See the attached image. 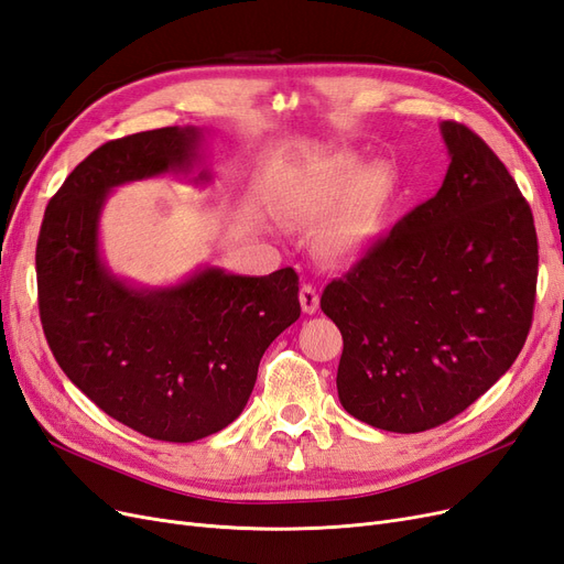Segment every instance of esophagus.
Returning <instances> with one entry per match:
<instances>
[{
	"instance_id": "esophagus-1",
	"label": "esophagus",
	"mask_w": 564,
	"mask_h": 564,
	"mask_svg": "<svg viewBox=\"0 0 564 564\" xmlns=\"http://www.w3.org/2000/svg\"><path fill=\"white\" fill-rule=\"evenodd\" d=\"M299 299H301V307H303V313H305V315H315L317 310H319V294H317V289H315V286L305 284V286L301 289Z\"/></svg>"
}]
</instances>
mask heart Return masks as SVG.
<instances>
[{"instance_id":"1","label":"heart","mask_w":564,"mask_h":564,"mask_svg":"<svg viewBox=\"0 0 564 564\" xmlns=\"http://www.w3.org/2000/svg\"><path fill=\"white\" fill-rule=\"evenodd\" d=\"M397 174L387 165L366 167L357 156H336L289 177L275 196L278 215L301 228H319L317 257L338 268L366 261L390 228Z\"/></svg>"}]
</instances>
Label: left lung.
Masks as SVG:
<instances>
[{
  "label": "left lung",
  "mask_w": 564,
  "mask_h": 564,
  "mask_svg": "<svg viewBox=\"0 0 564 564\" xmlns=\"http://www.w3.org/2000/svg\"><path fill=\"white\" fill-rule=\"evenodd\" d=\"M438 130L451 165L436 196L322 294L343 334L338 399L384 432L459 415L509 371L532 326V209L476 132Z\"/></svg>",
  "instance_id": "left-lung-1"
}]
</instances>
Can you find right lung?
I'll return each mask as SVG.
<instances>
[{
	"instance_id": "add662e5",
	"label": "right lung",
	"mask_w": 564,
	"mask_h": 564,
	"mask_svg": "<svg viewBox=\"0 0 564 564\" xmlns=\"http://www.w3.org/2000/svg\"><path fill=\"white\" fill-rule=\"evenodd\" d=\"M205 138V128L172 126L95 149L51 198L36 242L39 315L55 361L107 415L172 443L236 420L268 345L301 317L294 268L249 278L200 265L177 284L144 286L105 261L111 191L170 172L209 184Z\"/></svg>"
}]
</instances>
